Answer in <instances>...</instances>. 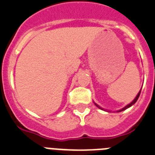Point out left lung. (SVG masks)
<instances>
[{
	"mask_svg": "<svg viewBox=\"0 0 155 155\" xmlns=\"http://www.w3.org/2000/svg\"><path fill=\"white\" fill-rule=\"evenodd\" d=\"M141 90H142V89H141ZM141 90L139 91V92L138 93V95H136V97L134 98L133 101L130 102V104H127V105H126V106L124 107H123V108H122V109H120V110H116L115 112H120V111H123V110H126V109H127V108H129V107H131V106H133V105H134V104H135V103H136V101H137V100H138V99H139V95H140V93H141ZM94 104H95V106L97 107H99V109H101V110H105V111H107V112H110V111H111V110H106V109H104V108H103V107H100V106H99V105H98L97 104H95V102H94Z\"/></svg>",
	"mask_w": 155,
	"mask_h": 155,
	"instance_id": "1",
	"label": "left lung"
}]
</instances>
